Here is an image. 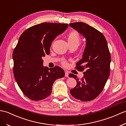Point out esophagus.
I'll use <instances>...</instances> for the list:
<instances>
[{"mask_svg":"<svg viewBox=\"0 0 126 126\" xmlns=\"http://www.w3.org/2000/svg\"><path fill=\"white\" fill-rule=\"evenodd\" d=\"M68 75H69V74H68V73L67 72V71L66 72H65V77H67V78H68Z\"/></svg>","mask_w":126,"mask_h":126,"instance_id":"esophagus-1","label":"esophagus"}]
</instances>
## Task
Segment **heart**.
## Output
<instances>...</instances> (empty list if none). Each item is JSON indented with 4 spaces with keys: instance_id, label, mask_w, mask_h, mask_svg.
<instances>
[{
    "instance_id": "heart-1",
    "label": "heart",
    "mask_w": 126,
    "mask_h": 126,
    "mask_svg": "<svg viewBox=\"0 0 126 126\" xmlns=\"http://www.w3.org/2000/svg\"><path fill=\"white\" fill-rule=\"evenodd\" d=\"M67 40H68L69 45L74 44L79 45V43H80L81 39L79 33L76 31H75V30H73V31L70 32L68 34ZM62 64L63 66H66L67 65V63L66 60H63L62 61Z\"/></svg>"
}]
</instances>
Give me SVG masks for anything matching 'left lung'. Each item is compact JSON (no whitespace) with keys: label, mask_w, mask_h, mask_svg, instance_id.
<instances>
[{"label":"left lung","mask_w":126,"mask_h":126,"mask_svg":"<svg viewBox=\"0 0 126 126\" xmlns=\"http://www.w3.org/2000/svg\"><path fill=\"white\" fill-rule=\"evenodd\" d=\"M69 24L87 40L82 59L75 67L79 71L85 70L84 76L79 80L73 74H69L70 78H74L77 82L76 86L70 93L75 98L82 102L90 101L96 98L105 87L110 74L111 54L102 32L83 22Z\"/></svg>","instance_id":"left-lung-1"}]
</instances>
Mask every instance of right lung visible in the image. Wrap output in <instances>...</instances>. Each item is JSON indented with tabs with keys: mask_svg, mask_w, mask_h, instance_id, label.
I'll list each match as a JSON object with an SVG mask.
<instances>
[{
	"mask_svg": "<svg viewBox=\"0 0 126 126\" xmlns=\"http://www.w3.org/2000/svg\"><path fill=\"white\" fill-rule=\"evenodd\" d=\"M68 26L44 22L29 28L20 36L13 53V73L20 89L29 99L46 98L51 94L54 82L65 76L60 67H43L42 58L50 54L52 42Z\"/></svg>",
	"mask_w": 126,
	"mask_h": 126,
	"instance_id": "right-lung-1",
	"label": "right lung"
}]
</instances>
